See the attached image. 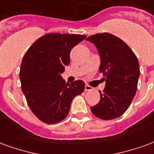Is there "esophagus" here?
I'll return each mask as SVG.
<instances>
[{
  "mask_svg": "<svg viewBox=\"0 0 154 154\" xmlns=\"http://www.w3.org/2000/svg\"><path fill=\"white\" fill-rule=\"evenodd\" d=\"M92 90V87H90L89 85H86L85 86V91H89Z\"/></svg>",
  "mask_w": 154,
  "mask_h": 154,
  "instance_id": "34e87169",
  "label": "esophagus"
}]
</instances>
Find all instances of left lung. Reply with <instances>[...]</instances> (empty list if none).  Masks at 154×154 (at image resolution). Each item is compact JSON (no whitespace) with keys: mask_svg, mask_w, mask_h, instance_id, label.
Returning a JSON list of instances; mask_svg holds the SVG:
<instances>
[{"mask_svg":"<svg viewBox=\"0 0 154 154\" xmlns=\"http://www.w3.org/2000/svg\"><path fill=\"white\" fill-rule=\"evenodd\" d=\"M87 40L97 47L99 72L106 81L103 91H99L100 101L91 110L99 119H116L127 110L135 96L140 72L138 58L124 41L109 33L91 35Z\"/></svg>","mask_w":154,"mask_h":154,"instance_id":"8db88e82","label":"left lung"}]
</instances>
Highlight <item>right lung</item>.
Masks as SVG:
<instances>
[{
	"instance_id": "add662e5",
	"label": "right lung",
	"mask_w": 154,
	"mask_h": 154,
	"mask_svg": "<svg viewBox=\"0 0 154 154\" xmlns=\"http://www.w3.org/2000/svg\"><path fill=\"white\" fill-rule=\"evenodd\" d=\"M86 35L47 34L29 47L20 70L21 89L38 119L56 124L67 117L74 97L83 92L82 80L66 83L61 74L70 63L72 48Z\"/></svg>"
}]
</instances>
